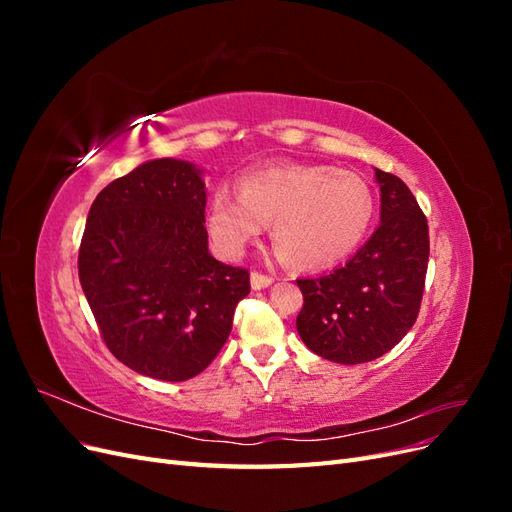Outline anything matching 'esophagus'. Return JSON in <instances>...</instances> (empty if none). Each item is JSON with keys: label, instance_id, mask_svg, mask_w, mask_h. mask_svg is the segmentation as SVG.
I'll return each instance as SVG.
<instances>
[{"label": "esophagus", "instance_id": "1", "mask_svg": "<svg viewBox=\"0 0 512 512\" xmlns=\"http://www.w3.org/2000/svg\"><path fill=\"white\" fill-rule=\"evenodd\" d=\"M250 282H252V288H254V290H262V288H269V286L273 284V277H271V275H265V273L252 271Z\"/></svg>", "mask_w": 512, "mask_h": 512}]
</instances>
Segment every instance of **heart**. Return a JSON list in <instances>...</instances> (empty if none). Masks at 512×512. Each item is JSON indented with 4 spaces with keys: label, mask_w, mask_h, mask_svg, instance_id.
<instances>
[{
    "label": "heart",
    "mask_w": 512,
    "mask_h": 512,
    "mask_svg": "<svg viewBox=\"0 0 512 512\" xmlns=\"http://www.w3.org/2000/svg\"><path fill=\"white\" fill-rule=\"evenodd\" d=\"M376 218V194L333 166L282 164L245 173L239 196L213 192L207 230L226 256H239L271 224L277 254L297 269H324L361 245Z\"/></svg>",
    "instance_id": "heart-1"
}]
</instances>
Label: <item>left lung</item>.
Instances as JSON below:
<instances>
[{
  "label": "left lung",
  "instance_id": "left-lung-1",
  "mask_svg": "<svg viewBox=\"0 0 512 512\" xmlns=\"http://www.w3.org/2000/svg\"><path fill=\"white\" fill-rule=\"evenodd\" d=\"M380 226L344 267L297 280L303 309L297 331L322 359L342 365L374 361L395 348L416 322L429 262V228L399 177L376 168Z\"/></svg>",
  "mask_w": 512,
  "mask_h": 512
}]
</instances>
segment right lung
I'll use <instances>...</instances> for the list:
<instances>
[{
  "mask_svg": "<svg viewBox=\"0 0 512 512\" xmlns=\"http://www.w3.org/2000/svg\"><path fill=\"white\" fill-rule=\"evenodd\" d=\"M200 170L149 160L96 196L79 250V280L106 348L164 382L198 376L232 329L250 273L209 254Z\"/></svg>",
  "mask_w": 512,
  "mask_h": 512,
  "instance_id": "right-lung-1",
  "label": "right lung"
}]
</instances>
